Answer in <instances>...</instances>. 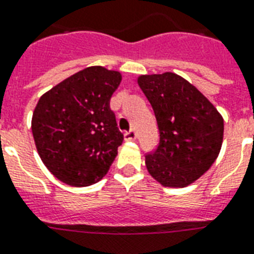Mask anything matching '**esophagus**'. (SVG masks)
<instances>
[{"label":"esophagus","mask_w":254,"mask_h":254,"mask_svg":"<svg viewBox=\"0 0 254 254\" xmlns=\"http://www.w3.org/2000/svg\"><path fill=\"white\" fill-rule=\"evenodd\" d=\"M123 136H125V140H133L136 139V132L133 129H129V131L123 133Z\"/></svg>","instance_id":"obj_1"}]
</instances>
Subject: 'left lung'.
<instances>
[{"instance_id": "1", "label": "left lung", "mask_w": 254, "mask_h": 254, "mask_svg": "<svg viewBox=\"0 0 254 254\" xmlns=\"http://www.w3.org/2000/svg\"><path fill=\"white\" fill-rule=\"evenodd\" d=\"M137 84L155 111L160 143L145 156L148 173L165 188H186L207 172L222 148L216 107L176 73L141 74Z\"/></svg>"}]
</instances>
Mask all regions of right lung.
Here are the masks:
<instances>
[{
    "instance_id": "add662e5",
    "label": "right lung",
    "mask_w": 254,
    "mask_h": 254,
    "mask_svg": "<svg viewBox=\"0 0 254 254\" xmlns=\"http://www.w3.org/2000/svg\"><path fill=\"white\" fill-rule=\"evenodd\" d=\"M122 81L118 70L88 66L44 93L32 113L36 151L63 184L84 188L101 181L118 155L123 135L110 98Z\"/></svg>"
}]
</instances>
